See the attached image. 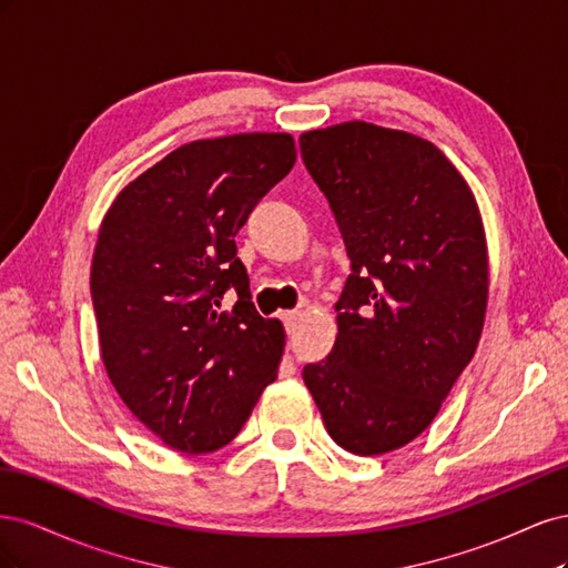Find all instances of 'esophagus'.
I'll use <instances>...</instances> for the list:
<instances>
[{
	"mask_svg": "<svg viewBox=\"0 0 568 568\" xmlns=\"http://www.w3.org/2000/svg\"><path fill=\"white\" fill-rule=\"evenodd\" d=\"M301 315H303L301 311H288V313H284V315H282V320H284V326H286V332H288V334L296 329V324H298Z\"/></svg>",
	"mask_w": 568,
	"mask_h": 568,
	"instance_id": "esophagus-1",
	"label": "esophagus"
}]
</instances>
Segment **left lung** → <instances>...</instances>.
<instances>
[{"instance_id":"1","label":"left lung","mask_w":568,"mask_h":568,"mask_svg":"<svg viewBox=\"0 0 568 568\" xmlns=\"http://www.w3.org/2000/svg\"><path fill=\"white\" fill-rule=\"evenodd\" d=\"M353 263L332 353L305 365L326 434L359 457L398 450L438 415L476 353L488 246L467 180L428 140L365 120L301 134Z\"/></svg>"}]
</instances>
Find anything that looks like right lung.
Returning <instances> with one entry per match:
<instances>
[{
	"label": "right lung",
	"mask_w": 568,
	"mask_h": 568,
	"mask_svg": "<svg viewBox=\"0 0 568 568\" xmlns=\"http://www.w3.org/2000/svg\"><path fill=\"white\" fill-rule=\"evenodd\" d=\"M294 163L286 132L189 142L120 189L101 220L90 277L101 359L168 448L227 445L277 379L284 326L253 307L234 236Z\"/></svg>",
	"instance_id": "obj_1"
}]
</instances>
